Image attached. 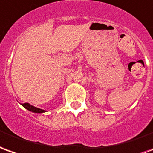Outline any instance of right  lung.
Segmentation results:
<instances>
[{"instance_id": "right-lung-1", "label": "right lung", "mask_w": 153, "mask_h": 153, "mask_svg": "<svg viewBox=\"0 0 153 153\" xmlns=\"http://www.w3.org/2000/svg\"><path fill=\"white\" fill-rule=\"evenodd\" d=\"M21 105H22V106H24L25 109H27L28 110H30L31 112H33V113H44V112H45V110H44V109L36 108V107H34V106L30 105L29 103H24V104H21Z\"/></svg>"}]
</instances>
